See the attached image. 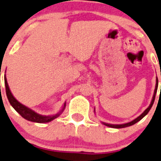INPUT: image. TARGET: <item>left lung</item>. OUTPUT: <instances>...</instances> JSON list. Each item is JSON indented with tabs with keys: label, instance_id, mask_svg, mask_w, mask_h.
<instances>
[{
	"label": "left lung",
	"instance_id": "1",
	"mask_svg": "<svg viewBox=\"0 0 161 161\" xmlns=\"http://www.w3.org/2000/svg\"><path fill=\"white\" fill-rule=\"evenodd\" d=\"M157 88H158V78H157V77H156V88H155V91H154V95H153V97H152V102H151V104H150V106H148V107H147L145 110H144V112H143L142 114H140V115H139L137 118L135 119L132 120L131 122L126 123V124H107V123H104V122H101V123H102L104 125H106V126L110 127V128H114V129H122V128H126V127L132 126V125L135 124L136 123H137L138 121H140V120H141L144 117V116L147 115V113L150 111L151 108H152V106H153L154 101H155V98H156V92H157ZM160 91H161V86H160ZM94 112H95V110H94Z\"/></svg>",
	"mask_w": 161,
	"mask_h": 161
}]
</instances>
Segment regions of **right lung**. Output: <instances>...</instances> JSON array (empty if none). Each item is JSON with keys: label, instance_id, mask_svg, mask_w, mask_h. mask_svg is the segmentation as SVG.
<instances>
[{"label": "right lung", "instance_id": "obj_1", "mask_svg": "<svg viewBox=\"0 0 161 161\" xmlns=\"http://www.w3.org/2000/svg\"><path fill=\"white\" fill-rule=\"evenodd\" d=\"M5 92H6V96L9 100V103L12 106V107L14 108L16 111L18 112L20 115L22 116L23 118L25 119L31 121V122H35V123H40V124H43V123H48L52 121L53 119H56L57 117L62 114V112L64 111V108L66 106V102H64V106L62 107L61 110L58 112L57 114H52V115H42V114H37V112H35L34 110H31L30 108L27 107L24 105L21 104L19 101L14 98L13 94L11 93L10 90H9V85L7 83V79L5 77Z\"/></svg>", "mask_w": 161, "mask_h": 161}]
</instances>
